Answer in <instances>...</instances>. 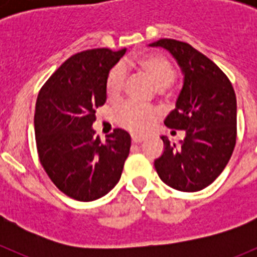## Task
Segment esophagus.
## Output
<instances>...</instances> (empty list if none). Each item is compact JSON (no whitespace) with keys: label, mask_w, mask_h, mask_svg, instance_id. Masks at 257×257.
<instances>
[{"label":"esophagus","mask_w":257,"mask_h":257,"mask_svg":"<svg viewBox=\"0 0 257 257\" xmlns=\"http://www.w3.org/2000/svg\"><path fill=\"white\" fill-rule=\"evenodd\" d=\"M131 140H133V143H134V144H139V143L144 142V138H143V136L133 135V136H131Z\"/></svg>","instance_id":"1"}]
</instances>
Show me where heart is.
I'll return each instance as SVG.
<instances>
[{"mask_svg": "<svg viewBox=\"0 0 257 257\" xmlns=\"http://www.w3.org/2000/svg\"><path fill=\"white\" fill-rule=\"evenodd\" d=\"M138 65L158 88L169 87L176 78V70L171 61L158 54H147L138 58ZM127 70L123 64H117L109 72L105 90L109 99L115 100L121 96L126 82ZM156 110L138 101L128 100L117 109L115 117L122 127L134 134H144L156 119Z\"/></svg>", "mask_w": 257, "mask_h": 257, "instance_id": "b5f03b06", "label": "heart"}]
</instances>
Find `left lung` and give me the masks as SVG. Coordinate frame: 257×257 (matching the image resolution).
<instances>
[{"label": "left lung", "instance_id": "left-lung-1", "mask_svg": "<svg viewBox=\"0 0 257 257\" xmlns=\"http://www.w3.org/2000/svg\"><path fill=\"white\" fill-rule=\"evenodd\" d=\"M149 46L167 50L184 76L175 109L165 124L185 130V138L176 145L167 136H161L165 151L154 161V167L169 187L198 192L221 174L234 151L235 92L224 72L189 44L162 38Z\"/></svg>", "mask_w": 257, "mask_h": 257}]
</instances>
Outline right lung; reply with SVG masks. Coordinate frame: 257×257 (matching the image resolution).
<instances>
[{
	"label": "right lung",
	"instance_id": "1",
	"mask_svg": "<svg viewBox=\"0 0 257 257\" xmlns=\"http://www.w3.org/2000/svg\"><path fill=\"white\" fill-rule=\"evenodd\" d=\"M126 49H94L65 60L37 96L35 133L41 165L59 190L90 202L109 193L121 179L131 136L115 128L101 143L92 123L106 100L109 72Z\"/></svg>",
	"mask_w": 257,
	"mask_h": 257
}]
</instances>
